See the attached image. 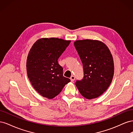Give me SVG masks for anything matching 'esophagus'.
I'll return each mask as SVG.
<instances>
[{
  "label": "esophagus",
  "mask_w": 133,
  "mask_h": 133,
  "mask_svg": "<svg viewBox=\"0 0 133 133\" xmlns=\"http://www.w3.org/2000/svg\"><path fill=\"white\" fill-rule=\"evenodd\" d=\"M70 80H71V82H74V80H75V76H73V75H72V76H71V77H70Z\"/></svg>",
  "instance_id": "34e87169"
}]
</instances>
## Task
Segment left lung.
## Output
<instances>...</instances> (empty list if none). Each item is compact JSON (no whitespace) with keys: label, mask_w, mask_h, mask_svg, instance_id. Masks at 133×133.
<instances>
[{"label":"left lung","mask_w":133,"mask_h":133,"mask_svg":"<svg viewBox=\"0 0 133 133\" xmlns=\"http://www.w3.org/2000/svg\"><path fill=\"white\" fill-rule=\"evenodd\" d=\"M84 69V78L75 85L87 99L99 97L111 83L114 72V60L105 44L98 40H79L74 43Z\"/></svg>","instance_id":"obj_1"}]
</instances>
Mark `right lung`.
I'll return each mask as SVG.
<instances>
[{
	"label": "right lung",
	"mask_w": 133,
	"mask_h": 133,
	"mask_svg": "<svg viewBox=\"0 0 133 133\" xmlns=\"http://www.w3.org/2000/svg\"><path fill=\"white\" fill-rule=\"evenodd\" d=\"M70 42L43 38L30 49L26 60L27 75L35 90L44 98H54L70 82L63 76V69L58 62Z\"/></svg>",
	"instance_id": "right-lung-1"
}]
</instances>
